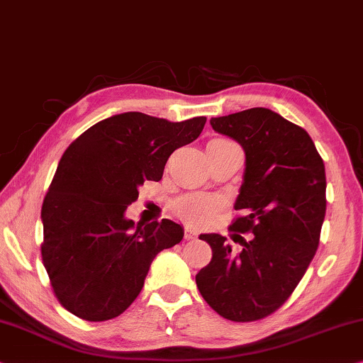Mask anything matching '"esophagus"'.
<instances>
[{"label": "esophagus", "mask_w": 363, "mask_h": 363, "mask_svg": "<svg viewBox=\"0 0 363 363\" xmlns=\"http://www.w3.org/2000/svg\"><path fill=\"white\" fill-rule=\"evenodd\" d=\"M196 235H198L196 230H194V229L191 228V225H186V228H185V239H186V240L196 239Z\"/></svg>", "instance_id": "1"}]
</instances>
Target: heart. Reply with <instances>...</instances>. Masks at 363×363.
Here are the masks:
<instances>
[{
	"mask_svg": "<svg viewBox=\"0 0 363 363\" xmlns=\"http://www.w3.org/2000/svg\"><path fill=\"white\" fill-rule=\"evenodd\" d=\"M211 143H230L228 139H213ZM220 209L219 201L214 198H209L206 194H185V196L178 198L173 203V211L177 216L188 220L193 224H203L208 223L213 216Z\"/></svg>",
	"mask_w": 363,
	"mask_h": 363,
	"instance_id": "1",
	"label": "heart"
}]
</instances>
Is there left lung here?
Segmentation results:
<instances>
[{
  "mask_svg": "<svg viewBox=\"0 0 363 363\" xmlns=\"http://www.w3.org/2000/svg\"><path fill=\"white\" fill-rule=\"evenodd\" d=\"M211 125L245 152L234 206L245 214L229 225L242 252L234 255L219 234L199 235L213 259L199 270L196 286L219 316L259 321L291 296L316 254L325 216L324 162L306 130L267 108L213 118ZM235 232H250L251 240Z\"/></svg>",
  "mask_w": 363,
  "mask_h": 363,
  "instance_id": "obj_1",
  "label": "left lung"
}]
</instances>
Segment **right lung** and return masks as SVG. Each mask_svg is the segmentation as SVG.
Listing matches in <instances>:
<instances>
[{
	"label": "right lung",
	"instance_id": "right-lung-1",
	"mask_svg": "<svg viewBox=\"0 0 363 363\" xmlns=\"http://www.w3.org/2000/svg\"><path fill=\"white\" fill-rule=\"evenodd\" d=\"M206 118L182 123L123 113L67 147L42 203V262L67 311L85 321L123 314L143 290L152 260L183 239L180 224L139 223L124 211L169 157L201 134Z\"/></svg>",
	"mask_w": 363,
	"mask_h": 363
}]
</instances>
